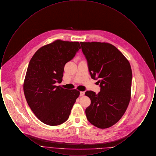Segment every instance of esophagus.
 Wrapping results in <instances>:
<instances>
[{
    "instance_id": "esophagus-1",
    "label": "esophagus",
    "mask_w": 156,
    "mask_h": 156,
    "mask_svg": "<svg viewBox=\"0 0 156 156\" xmlns=\"http://www.w3.org/2000/svg\"><path fill=\"white\" fill-rule=\"evenodd\" d=\"M85 95V92H80V96L81 97H82V96H83Z\"/></svg>"
}]
</instances>
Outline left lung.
<instances>
[{"label":"left lung","mask_w":156,"mask_h":156,"mask_svg":"<svg viewBox=\"0 0 156 156\" xmlns=\"http://www.w3.org/2000/svg\"><path fill=\"white\" fill-rule=\"evenodd\" d=\"M90 76L98 80L101 91L87 90L91 103L85 113L89 122L100 129L116 123L130 100L132 72L129 61L114 45L106 43L81 42Z\"/></svg>","instance_id":"left-lung-1"}]
</instances>
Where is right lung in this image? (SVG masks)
Wrapping results in <instances>:
<instances>
[{"instance_id":"add662e5","label":"right lung","mask_w":156,"mask_h":156,"mask_svg":"<svg viewBox=\"0 0 156 156\" xmlns=\"http://www.w3.org/2000/svg\"><path fill=\"white\" fill-rule=\"evenodd\" d=\"M80 48L79 42L57 40L39 48L30 59L24 93L31 111L46 125L65 122L80 95L76 89H64L55 83L62 82L66 64Z\"/></svg>"}]
</instances>
